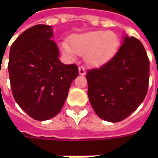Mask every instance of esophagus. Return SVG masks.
I'll list each match as a JSON object with an SVG mask.
<instances>
[{
    "label": "esophagus",
    "mask_w": 158,
    "mask_h": 158,
    "mask_svg": "<svg viewBox=\"0 0 158 158\" xmlns=\"http://www.w3.org/2000/svg\"><path fill=\"white\" fill-rule=\"evenodd\" d=\"M78 71H79V75H81V76H84L86 74V70H85V69L83 67H79L78 68Z\"/></svg>",
    "instance_id": "34e87169"
}]
</instances>
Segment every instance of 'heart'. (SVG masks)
Returning <instances> with one entry per match:
<instances>
[{
    "mask_svg": "<svg viewBox=\"0 0 158 158\" xmlns=\"http://www.w3.org/2000/svg\"><path fill=\"white\" fill-rule=\"evenodd\" d=\"M118 39L112 31H89L72 37L70 46L62 44V49L70 56L85 54L87 62L91 65H102L108 62L117 52Z\"/></svg>",
    "mask_w": 158,
    "mask_h": 158,
    "instance_id": "heart-1",
    "label": "heart"
}]
</instances>
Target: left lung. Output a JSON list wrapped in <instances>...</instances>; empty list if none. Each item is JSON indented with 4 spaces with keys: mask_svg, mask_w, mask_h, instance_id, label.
<instances>
[{
    "mask_svg": "<svg viewBox=\"0 0 158 158\" xmlns=\"http://www.w3.org/2000/svg\"><path fill=\"white\" fill-rule=\"evenodd\" d=\"M149 60L135 37L123 44L107 63L87 71L88 97L99 118L118 122L135 112L148 92Z\"/></svg>",
    "mask_w": 158,
    "mask_h": 158,
    "instance_id": "1",
    "label": "left lung"
}]
</instances>
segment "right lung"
Instances as JSON below:
<instances>
[{
    "instance_id": "right-lung-1",
    "label": "right lung",
    "mask_w": 158,
    "mask_h": 158,
    "mask_svg": "<svg viewBox=\"0 0 158 158\" xmlns=\"http://www.w3.org/2000/svg\"><path fill=\"white\" fill-rule=\"evenodd\" d=\"M52 28L38 24L15 40L9 51L10 86L15 102L30 117L47 120L63 107L72 82L78 76L75 64L59 60Z\"/></svg>"
}]
</instances>
